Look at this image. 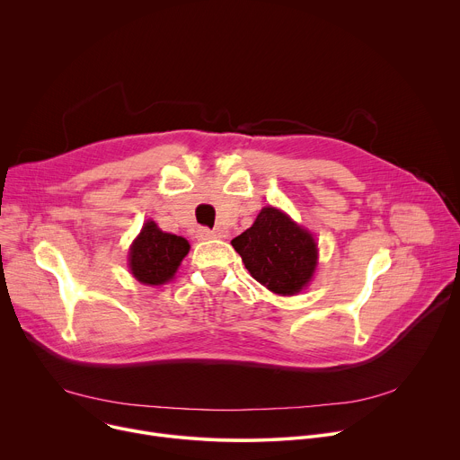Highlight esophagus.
<instances>
[{
    "label": "esophagus",
    "mask_w": 460,
    "mask_h": 460,
    "mask_svg": "<svg viewBox=\"0 0 460 460\" xmlns=\"http://www.w3.org/2000/svg\"><path fill=\"white\" fill-rule=\"evenodd\" d=\"M218 234L215 233V231H211V229H208V227H200L199 231H196V238L199 240H213V238H217Z\"/></svg>",
    "instance_id": "esophagus-1"
}]
</instances>
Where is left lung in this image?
I'll use <instances>...</instances> for the list:
<instances>
[{
    "label": "left lung",
    "mask_w": 460,
    "mask_h": 460,
    "mask_svg": "<svg viewBox=\"0 0 460 460\" xmlns=\"http://www.w3.org/2000/svg\"><path fill=\"white\" fill-rule=\"evenodd\" d=\"M231 243L251 277L282 296L300 293L316 268L313 234L271 206L261 209L254 224Z\"/></svg>",
    "instance_id": "left-lung-1"
}]
</instances>
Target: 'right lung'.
Masks as SVG:
<instances>
[{
	"instance_id": "1",
	"label": "right lung",
	"mask_w": 460,
	"mask_h": 460,
	"mask_svg": "<svg viewBox=\"0 0 460 460\" xmlns=\"http://www.w3.org/2000/svg\"><path fill=\"white\" fill-rule=\"evenodd\" d=\"M189 249L185 238L164 233L149 220L128 249L130 273L146 286H162L174 277Z\"/></svg>"
}]
</instances>
